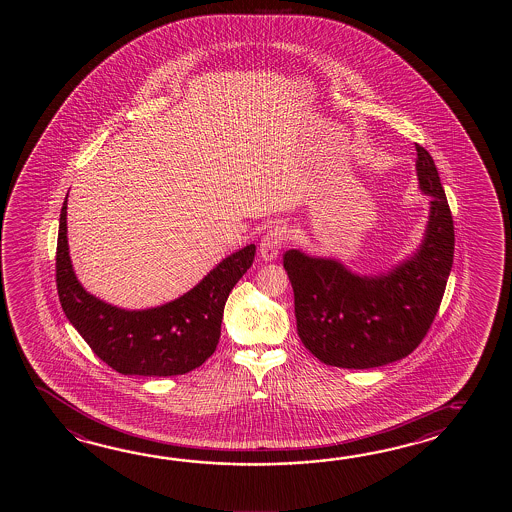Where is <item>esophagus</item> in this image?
Returning <instances> with one entry per match:
<instances>
[{
    "instance_id": "1",
    "label": "esophagus",
    "mask_w": 512,
    "mask_h": 512,
    "mask_svg": "<svg viewBox=\"0 0 512 512\" xmlns=\"http://www.w3.org/2000/svg\"><path fill=\"white\" fill-rule=\"evenodd\" d=\"M287 241V230L283 225H274L263 234L260 243L261 258L265 261H271L278 256V252Z\"/></svg>"
}]
</instances>
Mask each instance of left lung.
<instances>
[{"instance_id": "8db88e82", "label": "left lung", "mask_w": 512, "mask_h": 512, "mask_svg": "<svg viewBox=\"0 0 512 512\" xmlns=\"http://www.w3.org/2000/svg\"><path fill=\"white\" fill-rule=\"evenodd\" d=\"M415 150L419 186L432 196V207L414 258L366 278L335 260L283 254L298 337L327 366L368 370L404 359L423 342L439 311L454 261V219L432 155L421 144Z\"/></svg>"}]
</instances>
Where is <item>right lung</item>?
Listing matches in <instances>:
<instances>
[{"label":"right lung","instance_id":"right-lung-1","mask_svg":"<svg viewBox=\"0 0 512 512\" xmlns=\"http://www.w3.org/2000/svg\"><path fill=\"white\" fill-rule=\"evenodd\" d=\"M67 197L56 243V289L62 309L98 359L122 375L174 377L196 370L216 351L230 291L251 269L256 247L230 254L192 291L170 304L124 311L78 283L67 249Z\"/></svg>","mask_w":512,"mask_h":512}]
</instances>
